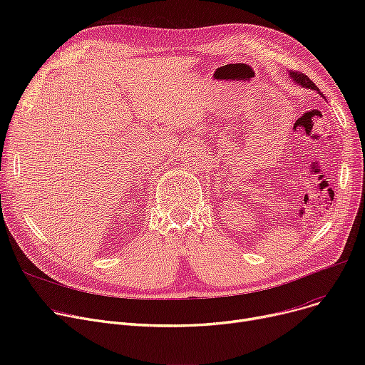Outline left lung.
<instances>
[{
  "label": "left lung",
  "instance_id": "obj_1",
  "mask_svg": "<svg viewBox=\"0 0 365 365\" xmlns=\"http://www.w3.org/2000/svg\"><path fill=\"white\" fill-rule=\"evenodd\" d=\"M290 76L293 78V81H296L297 84H300L302 87H306V88H312L315 91H318V87L309 80V76H306L304 73L302 72H296V71H290L289 72Z\"/></svg>",
  "mask_w": 365,
  "mask_h": 365
}]
</instances>
